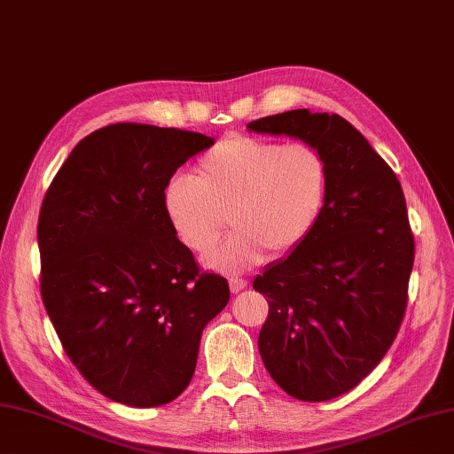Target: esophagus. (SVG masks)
I'll use <instances>...</instances> for the list:
<instances>
[{"label": "esophagus", "instance_id": "esophagus-1", "mask_svg": "<svg viewBox=\"0 0 454 454\" xmlns=\"http://www.w3.org/2000/svg\"><path fill=\"white\" fill-rule=\"evenodd\" d=\"M228 283H230V291H232L234 294L242 293L244 288L247 286V281H246V278H239V277H232V278H230Z\"/></svg>", "mask_w": 454, "mask_h": 454}]
</instances>
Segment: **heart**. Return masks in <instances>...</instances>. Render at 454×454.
Here are the masks:
<instances>
[{
    "label": "heart",
    "mask_w": 454,
    "mask_h": 454,
    "mask_svg": "<svg viewBox=\"0 0 454 454\" xmlns=\"http://www.w3.org/2000/svg\"><path fill=\"white\" fill-rule=\"evenodd\" d=\"M330 195V169L310 144H278L228 137L199 158L192 179L163 189V210L191 252L207 254L230 222L236 232L205 263L239 273L263 263L269 252L286 257L314 234Z\"/></svg>",
    "instance_id": "heart-1"
}]
</instances>
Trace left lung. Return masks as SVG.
<instances>
[{
	"label": "left lung",
	"instance_id": "1",
	"mask_svg": "<svg viewBox=\"0 0 454 454\" xmlns=\"http://www.w3.org/2000/svg\"><path fill=\"white\" fill-rule=\"evenodd\" d=\"M247 129L301 138L330 169L314 234L254 288L269 304L257 345L271 379L296 400H332L382 361L406 314L416 257L406 199L396 173L340 114L294 109Z\"/></svg>",
	"mask_w": 454,
	"mask_h": 454
}]
</instances>
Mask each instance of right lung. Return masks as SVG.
I'll use <instances>...</instances> for the list:
<instances>
[{
    "mask_svg": "<svg viewBox=\"0 0 454 454\" xmlns=\"http://www.w3.org/2000/svg\"><path fill=\"white\" fill-rule=\"evenodd\" d=\"M205 134L117 122L85 137L38 215L41 294L66 355L103 396L153 408L195 372L205 325L230 301L163 210V189Z\"/></svg>",
    "mask_w": 454,
    "mask_h": 454,
    "instance_id": "right-lung-1",
    "label": "right lung"
}]
</instances>
